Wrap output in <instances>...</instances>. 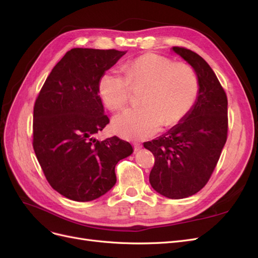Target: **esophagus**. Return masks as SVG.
I'll use <instances>...</instances> for the list:
<instances>
[{
  "label": "esophagus",
  "instance_id": "obj_1",
  "mask_svg": "<svg viewBox=\"0 0 258 258\" xmlns=\"http://www.w3.org/2000/svg\"><path fill=\"white\" fill-rule=\"evenodd\" d=\"M134 147H135V151H136V152H138V151L141 150V148H142V145L140 144V143H135V144H134Z\"/></svg>",
  "mask_w": 258,
  "mask_h": 258
}]
</instances>
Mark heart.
Here are the masks:
<instances>
[{
	"label": "heart",
	"instance_id": "1",
	"mask_svg": "<svg viewBox=\"0 0 258 258\" xmlns=\"http://www.w3.org/2000/svg\"><path fill=\"white\" fill-rule=\"evenodd\" d=\"M112 68L99 81V92L112 111L120 110L129 100L130 84L147 85L141 103L116 115L113 128L119 136L131 140L153 137L162 124L181 121L196 102L199 85L192 69L160 54L145 53L124 68Z\"/></svg>",
	"mask_w": 258,
	"mask_h": 258
}]
</instances>
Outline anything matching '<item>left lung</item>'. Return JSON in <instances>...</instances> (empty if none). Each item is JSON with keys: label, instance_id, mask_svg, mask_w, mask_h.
I'll use <instances>...</instances> for the list:
<instances>
[{"label": "left lung", "instance_id": "8db88e82", "mask_svg": "<svg viewBox=\"0 0 258 258\" xmlns=\"http://www.w3.org/2000/svg\"><path fill=\"white\" fill-rule=\"evenodd\" d=\"M197 75L196 102L165 135L144 143L155 156L150 183L170 199L187 198L204 188L227 140V97L215 73L198 53L171 48Z\"/></svg>", "mask_w": 258, "mask_h": 258}]
</instances>
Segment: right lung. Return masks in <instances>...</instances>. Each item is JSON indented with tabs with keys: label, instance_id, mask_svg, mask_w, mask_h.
<instances>
[{
	"label": "right lung",
	"instance_id": "right-lung-1",
	"mask_svg": "<svg viewBox=\"0 0 258 258\" xmlns=\"http://www.w3.org/2000/svg\"><path fill=\"white\" fill-rule=\"evenodd\" d=\"M127 51L73 48L51 70L33 111V148L54 190L74 201L103 196L116 183L115 166L134 153L117 137L95 136L110 122L99 81Z\"/></svg>",
	"mask_w": 258,
	"mask_h": 258
}]
</instances>
